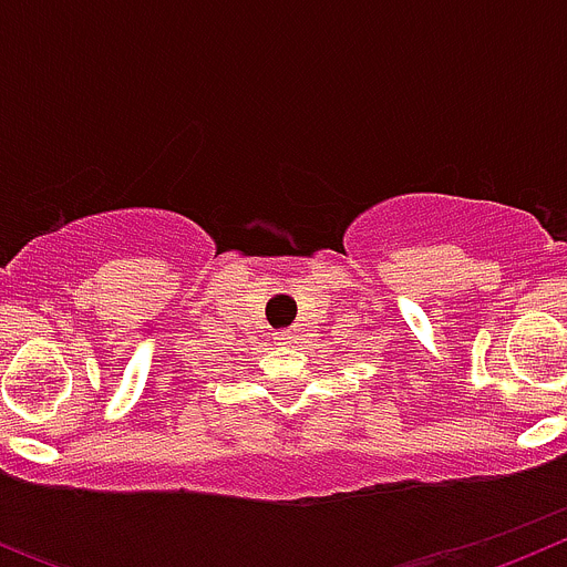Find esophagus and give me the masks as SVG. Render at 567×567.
<instances>
[{
    "label": "esophagus",
    "mask_w": 567,
    "mask_h": 567,
    "mask_svg": "<svg viewBox=\"0 0 567 567\" xmlns=\"http://www.w3.org/2000/svg\"><path fill=\"white\" fill-rule=\"evenodd\" d=\"M298 334H300V329L295 327V329H287V332H280L278 340H284V343H295V340H298Z\"/></svg>",
    "instance_id": "1"
}]
</instances>
